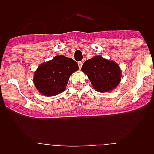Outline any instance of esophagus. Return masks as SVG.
Returning <instances> with one entry per match:
<instances>
[{"mask_svg":"<svg viewBox=\"0 0 154 154\" xmlns=\"http://www.w3.org/2000/svg\"><path fill=\"white\" fill-rule=\"evenodd\" d=\"M78 64H79V69H81L82 66V62H79Z\"/></svg>","mask_w":154,"mask_h":154,"instance_id":"obj_1","label":"esophagus"}]
</instances>
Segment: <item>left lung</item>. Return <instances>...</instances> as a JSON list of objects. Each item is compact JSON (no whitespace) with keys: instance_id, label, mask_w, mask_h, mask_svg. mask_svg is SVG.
Returning a JSON list of instances; mask_svg holds the SVG:
<instances>
[{"instance_id":"1","label":"left lung","mask_w":154,"mask_h":154,"mask_svg":"<svg viewBox=\"0 0 154 154\" xmlns=\"http://www.w3.org/2000/svg\"><path fill=\"white\" fill-rule=\"evenodd\" d=\"M82 71L87 75L97 92L112 91L121 81V70L118 64L100 55L85 61Z\"/></svg>"}]
</instances>
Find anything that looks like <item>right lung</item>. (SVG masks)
<instances>
[{"label":"right lung","mask_w":154,"mask_h":154,"mask_svg":"<svg viewBox=\"0 0 154 154\" xmlns=\"http://www.w3.org/2000/svg\"><path fill=\"white\" fill-rule=\"evenodd\" d=\"M78 69V64L72 58L57 55L52 60L39 65L33 82L42 95L55 96L65 90L69 77Z\"/></svg>","instance_id":"1"}]
</instances>
